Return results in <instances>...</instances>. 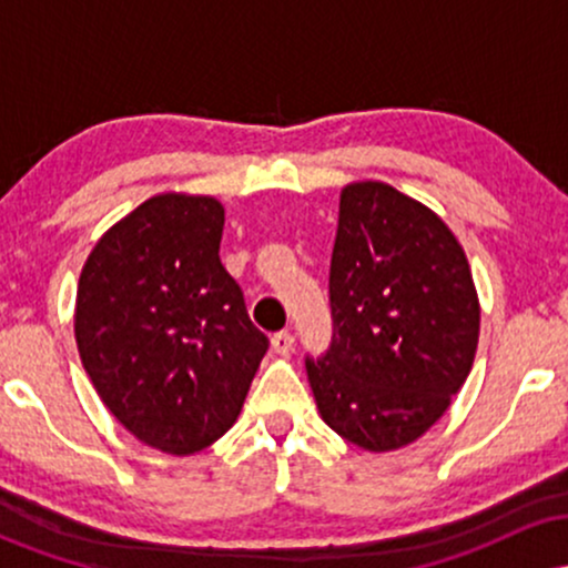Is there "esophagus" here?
Segmentation results:
<instances>
[{"label": "esophagus", "mask_w": 568, "mask_h": 568, "mask_svg": "<svg viewBox=\"0 0 568 568\" xmlns=\"http://www.w3.org/2000/svg\"><path fill=\"white\" fill-rule=\"evenodd\" d=\"M293 349V334H288V331H280V334L272 336V352L275 355H288V352Z\"/></svg>", "instance_id": "1"}]
</instances>
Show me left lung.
I'll return each instance as SVG.
<instances>
[{"instance_id": "obj_1", "label": "left lung", "mask_w": 568, "mask_h": 568, "mask_svg": "<svg viewBox=\"0 0 568 568\" xmlns=\"http://www.w3.org/2000/svg\"><path fill=\"white\" fill-rule=\"evenodd\" d=\"M331 336L306 357L323 422L366 452L425 435L478 347L470 264L443 221L382 181L342 189L328 275Z\"/></svg>"}]
</instances>
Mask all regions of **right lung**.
<instances>
[{
	"instance_id": "1",
	"label": "right lung",
	"mask_w": 568,
	"mask_h": 568,
	"mask_svg": "<svg viewBox=\"0 0 568 568\" xmlns=\"http://www.w3.org/2000/svg\"><path fill=\"white\" fill-rule=\"evenodd\" d=\"M224 207L158 194L98 240L74 336L103 406L141 443L186 456L237 422L270 349L219 258Z\"/></svg>"
}]
</instances>
